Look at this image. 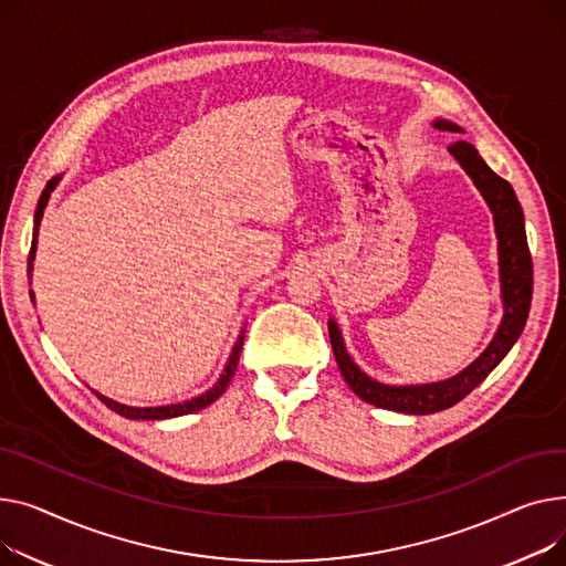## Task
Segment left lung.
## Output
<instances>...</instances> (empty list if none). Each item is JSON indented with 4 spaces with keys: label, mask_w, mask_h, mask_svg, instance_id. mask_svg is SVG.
Listing matches in <instances>:
<instances>
[{
    "label": "left lung",
    "mask_w": 566,
    "mask_h": 566,
    "mask_svg": "<svg viewBox=\"0 0 566 566\" xmlns=\"http://www.w3.org/2000/svg\"><path fill=\"white\" fill-rule=\"evenodd\" d=\"M437 129L443 132H461V127L437 120ZM450 153L459 159V164L467 169V174L473 178L475 187L486 198V203L493 212L495 221V235H497V255H501V283H503V302H505V317L501 328L493 338V343L486 347V352L463 370L461 375L427 386H386L379 381H373L368 375H363L354 360L349 358L343 336L336 326V322H328V338L331 347H334V356L338 368L349 384V388L360 397V400L370 402L381 409L402 411L413 416L437 413L443 409H450L452 405L461 402L478 384H482L489 373L497 363L505 358V354L512 349L521 331L525 326L530 302H533V255L527 249L525 238V223H523V210L518 198L512 189V185L493 174L486 161L478 155L475 146L457 139L450 146Z\"/></svg>",
    "instance_id": "8db88e82"
}]
</instances>
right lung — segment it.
Returning a JSON list of instances; mask_svg holds the SVG:
<instances>
[{
    "mask_svg": "<svg viewBox=\"0 0 566 566\" xmlns=\"http://www.w3.org/2000/svg\"><path fill=\"white\" fill-rule=\"evenodd\" d=\"M56 180H59V178L50 180V182L45 185V189H43L41 198H39V208H36V228H33V242H31V255H29V270H31L33 251H36L39 223H41V217H43V210H45V206H48L50 191L54 189ZM242 340H244V338L240 336V340H238L235 349H232V354H230V358H228V365H226V370H223V375H221L219 384H217L212 390H208V392H203V395L193 397V400H189V402H182V405H169V407H144V409H139V407H125V405H118V402L109 400V397H105V395H99V392H95V390H93V392L99 397V402L107 405L112 411H116L118 416L132 418V420H164V418H176V416L193 413V411H198V409H206V407H210L214 400H219V395H223V390L228 388L230 379L235 377V370H238V360H240V352H242Z\"/></svg>",
    "mask_w": 566,
    "mask_h": 566,
    "instance_id": "add662e5",
    "label": "right lung"
}]
</instances>
